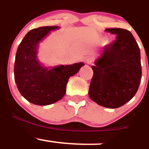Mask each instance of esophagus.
Instances as JSON below:
<instances>
[{
    "label": "esophagus",
    "instance_id": "34e87169",
    "mask_svg": "<svg viewBox=\"0 0 149 149\" xmlns=\"http://www.w3.org/2000/svg\"><path fill=\"white\" fill-rule=\"evenodd\" d=\"M85 61H86V63L88 65H91L93 61V58H92V57H88V58L85 59Z\"/></svg>",
    "mask_w": 149,
    "mask_h": 149
}]
</instances>
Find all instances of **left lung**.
I'll return each mask as SVG.
<instances>
[{"label":"left lung","mask_w":149,"mask_h":149,"mask_svg":"<svg viewBox=\"0 0 149 149\" xmlns=\"http://www.w3.org/2000/svg\"><path fill=\"white\" fill-rule=\"evenodd\" d=\"M116 38L103 47L92 66L91 100L101 106L117 108L136 94L142 77L140 51L131 32L120 28L105 29Z\"/></svg>","instance_id":"1"}]
</instances>
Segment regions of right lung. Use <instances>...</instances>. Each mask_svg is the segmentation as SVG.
Returning a JSON list of instances; mask_svg holds the SVG:
<instances>
[{
  "label": "right lung",
  "mask_w": 149,
  "mask_h": 149,
  "mask_svg": "<svg viewBox=\"0 0 149 149\" xmlns=\"http://www.w3.org/2000/svg\"><path fill=\"white\" fill-rule=\"evenodd\" d=\"M59 26H41L28 32L16 52L15 81L18 91L29 102L48 105L59 101L66 93L70 76H74L83 62L69 65L45 66L38 58L40 43Z\"/></svg>",
  "instance_id": "1"
}]
</instances>
